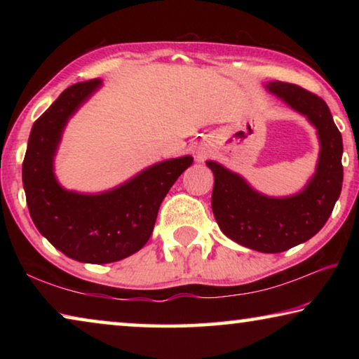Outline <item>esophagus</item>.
<instances>
[{
    "mask_svg": "<svg viewBox=\"0 0 359 359\" xmlns=\"http://www.w3.org/2000/svg\"><path fill=\"white\" fill-rule=\"evenodd\" d=\"M196 158L198 160H203V155H196Z\"/></svg>",
    "mask_w": 359,
    "mask_h": 359,
    "instance_id": "obj_1",
    "label": "esophagus"
}]
</instances>
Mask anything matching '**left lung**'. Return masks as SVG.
<instances>
[{
  "instance_id": "left-lung-1",
  "label": "left lung",
  "mask_w": 359,
  "mask_h": 359,
  "mask_svg": "<svg viewBox=\"0 0 359 359\" xmlns=\"http://www.w3.org/2000/svg\"><path fill=\"white\" fill-rule=\"evenodd\" d=\"M266 88L317 128L320 156L313 177L302 191L288 198L264 196L215 161L212 210L218 226L238 244L263 253H280L313 238L325 226L342 190V136L320 96L287 82H269Z\"/></svg>"
}]
</instances>
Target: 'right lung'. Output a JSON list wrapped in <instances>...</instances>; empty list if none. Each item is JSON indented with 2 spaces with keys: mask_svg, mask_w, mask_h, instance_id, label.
I'll list each match as a JSON object with an SVG mask.
<instances>
[{
  "mask_svg": "<svg viewBox=\"0 0 359 359\" xmlns=\"http://www.w3.org/2000/svg\"><path fill=\"white\" fill-rule=\"evenodd\" d=\"M101 79L71 85L34 121L22 179L36 228L50 244L82 263L123 259L147 244L161 201L191 166L190 155L144 169L120 187L98 194L68 191L53 174V156L71 115L96 90Z\"/></svg>",
  "mask_w": 359,
  "mask_h": 359,
  "instance_id": "add662e5",
  "label": "right lung"
}]
</instances>
